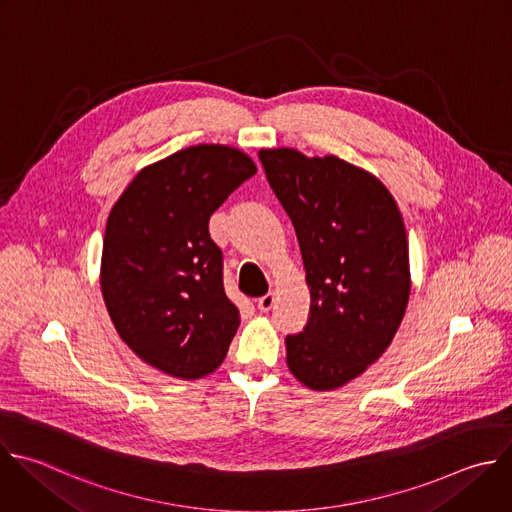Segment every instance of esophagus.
<instances>
[{"mask_svg":"<svg viewBox=\"0 0 512 512\" xmlns=\"http://www.w3.org/2000/svg\"><path fill=\"white\" fill-rule=\"evenodd\" d=\"M273 303H275V293H267V295H263V297L257 299V307H259L263 313H267V311L273 307Z\"/></svg>","mask_w":512,"mask_h":512,"instance_id":"34e87169","label":"esophagus"}]
</instances>
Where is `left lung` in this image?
I'll return each instance as SVG.
<instances>
[{"mask_svg": "<svg viewBox=\"0 0 512 512\" xmlns=\"http://www.w3.org/2000/svg\"><path fill=\"white\" fill-rule=\"evenodd\" d=\"M289 215L311 293L303 331L285 337L287 366L311 390L358 378L392 344L410 297L408 237L390 191L337 156L259 150Z\"/></svg>", "mask_w": 512, "mask_h": 512, "instance_id": "obj_1", "label": "left lung"}]
</instances>
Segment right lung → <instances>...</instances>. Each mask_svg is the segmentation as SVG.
<instances>
[{"instance_id":"right-lung-1","label":"right lung","mask_w":512,"mask_h":512,"mask_svg":"<svg viewBox=\"0 0 512 512\" xmlns=\"http://www.w3.org/2000/svg\"><path fill=\"white\" fill-rule=\"evenodd\" d=\"M257 173L241 150L197 144L144 166L110 211L100 287L122 342L148 366L195 380L239 327L211 215Z\"/></svg>"}]
</instances>
